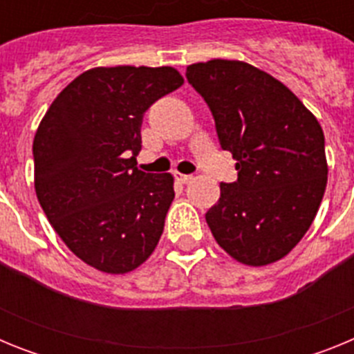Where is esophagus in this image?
Wrapping results in <instances>:
<instances>
[{"label": "esophagus", "instance_id": "1", "mask_svg": "<svg viewBox=\"0 0 354 354\" xmlns=\"http://www.w3.org/2000/svg\"><path fill=\"white\" fill-rule=\"evenodd\" d=\"M175 179L179 180V183L183 184H187V183H192L193 180V175H186V174H179V171H175Z\"/></svg>", "mask_w": 354, "mask_h": 354}]
</instances>
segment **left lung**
Listing matches in <instances>:
<instances>
[{
  "label": "left lung",
  "mask_w": 354,
  "mask_h": 354,
  "mask_svg": "<svg viewBox=\"0 0 354 354\" xmlns=\"http://www.w3.org/2000/svg\"><path fill=\"white\" fill-rule=\"evenodd\" d=\"M186 77L237 161V180L221 183L205 212L216 243L243 264L280 261L310 228L326 189L317 118L286 84L245 62L193 64Z\"/></svg>",
  "instance_id": "obj_1"
}]
</instances>
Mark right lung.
<instances>
[{
	"label": "right lung",
	"instance_id": "obj_1",
	"mask_svg": "<svg viewBox=\"0 0 354 354\" xmlns=\"http://www.w3.org/2000/svg\"><path fill=\"white\" fill-rule=\"evenodd\" d=\"M184 83L171 67H97L53 101L33 140L35 192L76 257L127 273L158 246L174 200L170 174L136 168L147 109Z\"/></svg>",
	"mask_w": 354,
	"mask_h": 354
}]
</instances>
